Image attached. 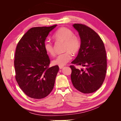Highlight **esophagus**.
I'll list each match as a JSON object with an SVG mask.
<instances>
[{
    "label": "esophagus",
    "mask_w": 121,
    "mask_h": 121,
    "mask_svg": "<svg viewBox=\"0 0 121 121\" xmlns=\"http://www.w3.org/2000/svg\"><path fill=\"white\" fill-rule=\"evenodd\" d=\"M64 67V66H60H60H59V68H60V69H62Z\"/></svg>",
    "instance_id": "34e87169"
}]
</instances>
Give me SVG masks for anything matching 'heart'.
I'll list each match as a JSON object with an SVG mask.
<instances>
[{
	"mask_svg": "<svg viewBox=\"0 0 121 121\" xmlns=\"http://www.w3.org/2000/svg\"><path fill=\"white\" fill-rule=\"evenodd\" d=\"M54 38L57 41L65 42L64 50L65 52L60 54L53 60L52 63L55 65L63 66L70 60L72 56L71 52L76 53L81 47V40L80 38L74 35L72 31L67 28H61L55 33ZM44 48L46 52L50 56H54V50L52 43L49 41H45L44 43Z\"/></svg>",
	"mask_w": 121,
	"mask_h": 121,
	"instance_id": "obj_1",
	"label": "heart"
}]
</instances>
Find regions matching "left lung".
<instances>
[{
    "mask_svg": "<svg viewBox=\"0 0 121 121\" xmlns=\"http://www.w3.org/2000/svg\"><path fill=\"white\" fill-rule=\"evenodd\" d=\"M73 26L79 33L81 47L77 56L71 63L85 67L72 69L71 81L76 89L83 93L97 90L103 83L107 71V54L102 40L92 29L85 25L75 24Z\"/></svg>",
    "mask_w": 121,
    "mask_h": 121,
    "instance_id": "obj_1",
    "label": "left lung"
}]
</instances>
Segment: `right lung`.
<instances>
[{"mask_svg": "<svg viewBox=\"0 0 121 121\" xmlns=\"http://www.w3.org/2000/svg\"><path fill=\"white\" fill-rule=\"evenodd\" d=\"M56 26L31 28L17 46L14 60L16 79L21 89L31 98H44L53 88L59 67H49L50 60L44 43Z\"/></svg>", "mask_w": 121, "mask_h": 121, "instance_id": "right-lung-1", "label": "right lung"}]
</instances>
